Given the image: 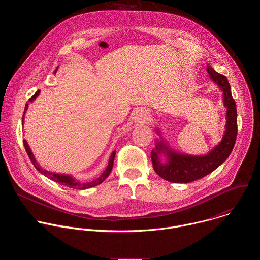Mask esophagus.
<instances>
[{"instance_id": "34e87169", "label": "esophagus", "mask_w": 260, "mask_h": 260, "mask_svg": "<svg viewBox=\"0 0 260 260\" xmlns=\"http://www.w3.org/2000/svg\"><path fill=\"white\" fill-rule=\"evenodd\" d=\"M149 117H150L149 110H147L145 108H141L137 110V112L135 114V120L138 123H144L145 121L149 119Z\"/></svg>"}]
</instances>
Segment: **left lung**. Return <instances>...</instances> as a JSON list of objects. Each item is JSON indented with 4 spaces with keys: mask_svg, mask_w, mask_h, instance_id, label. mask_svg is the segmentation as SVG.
I'll use <instances>...</instances> for the list:
<instances>
[{
    "mask_svg": "<svg viewBox=\"0 0 260 260\" xmlns=\"http://www.w3.org/2000/svg\"><path fill=\"white\" fill-rule=\"evenodd\" d=\"M207 71L210 79L222 91V100L226 108V124L223 137L207 154L191 155L174 150L165 140L159 128H156L159 140H156L155 148L151 152L152 165L155 173L169 182L189 183L199 180L223 164L234 149L238 134V115L231 85L228 78L217 73L210 64L207 66Z\"/></svg>",
    "mask_w": 260,
    "mask_h": 260,
    "instance_id": "left-lung-1",
    "label": "left lung"
}]
</instances>
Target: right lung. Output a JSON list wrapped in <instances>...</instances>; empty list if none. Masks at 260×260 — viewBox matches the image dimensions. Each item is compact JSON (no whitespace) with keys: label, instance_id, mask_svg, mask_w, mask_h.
Masks as SVG:
<instances>
[{"label":"right lung","instance_id":"1","mask_svg":"<svg viewBox=\"0 0 260 260\" xmlns=\"http://www.w3.org/2000/svg\"><path fill=\"white\" fill-rule=\"evenodd\" d=\"M57 69H58V67L54 70V74L56 73ZM39 93H40V90H37L36 93L28 100V103L25 104L24 112H23V116H22V125H23V123H24V115H25V112H26V110H27V108H28V104L31 103V102H34V101L36 100V98L39 95ZM23 145H24L25 151H26V153H27V155H28L30 161L32 162V165L35 166V168H36L37 170H38L42 175H44L45 177L49 178L50 180L55 181L56 183H59V184H61V185H64V186H67V187L75 188V189H80V190H82V189H88V188L94 187V186H96V185L101 184V183L110 175L111 171H112L113 162H114V158H115V154H116V151L114 150V151L112 152V154H111V156H110V159H109V161H108L107 168L105 169V171L102 173V175H101L99 178H96V179H94V180H92V181H89V182H81V181H79V180L74 178L72 175L53 173V172H49V171L43 169L38 162H37V160H36V158H35L32 152H31V150H30V148H29V146H28V144H27V142H26L25 140H23Z\"/></svg>","mask_w":260,"mask_h":260}]
</instances>
